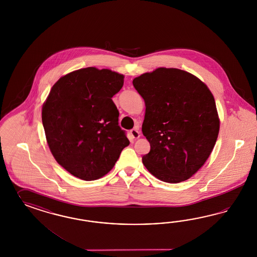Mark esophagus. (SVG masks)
<instances>
[{
  "label": "esophagus",
  "instance_id": "1",
  "mask_svg": "<svg viewBox=\"0 0 257 257\" xmlns=\"http://www.w3.org/2000/svg\"><path fill=\"white\" fill-rule=\"evenodd\" d=\"M130 134H131L133 139H139L140 137V131H139L137 128H134V129H132V130L130 131Z\"/></svg>",
  "mask_w": 257,
  "mask_h": 257
}]
</instances>
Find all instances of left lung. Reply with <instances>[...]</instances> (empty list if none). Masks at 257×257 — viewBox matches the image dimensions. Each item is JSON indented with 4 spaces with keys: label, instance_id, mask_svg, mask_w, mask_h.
<instances>
[{
    "label": "left lung",
    "instance_id": "8db88e82",
    "mask_svg": "<svg viewBox=\"0 0 257 257\" xmlns=\"http://www.w3.org/2000/svg\"><path fill=\"white\" fill-rule=\"evenodd\" d=\"M145 101L142 133L151 145L143 165L163 182L190 178L210 156L218 139L216 102L199 78L159 68L133 80Z\"/></svg>",
    "mask_w": 257,
    "mask_h": 257
}]
</instances>
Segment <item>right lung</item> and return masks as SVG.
Returning <instances> with one entry per match:
<instances>
[{"label": "right lung", "instance_id": "obj_1", "mask_svg": "<svg viewBox=\"0 0 257 257\" xmlns=\"http://www.w3.org/2000/svg\"><path fill=\"white\" fill-rule=\"evenodd\" d=\"M123 78L93 67L75 70L55 83L43 104L49 148L57 163L77 178H101L130 143L112 101Z\"/></svg>", "mask_w": 257, "mask_h": 257}]
</instances>
